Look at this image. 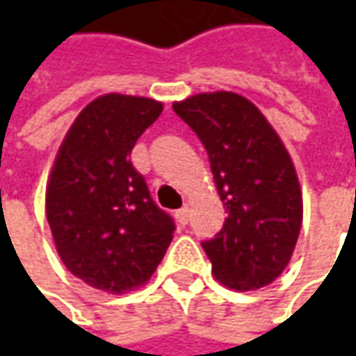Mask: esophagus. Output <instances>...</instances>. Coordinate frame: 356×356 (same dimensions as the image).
Wrapping results in <instances>:
<instances>
[{
    "instance_id": "obj_1",
    "label": "esophagus",
    "mask_w": 356,
    "mask_h": 356,
    "mask_svg": "<svg viewBox=\"0 0 356 356\" xmlns=\"http://www.w3.org/2000/svg\"><path fill=\"white\" fill-rule=\"evenodd\" d=\"M188 212H190V210L184 206V208H180L178 212L174 213V218H176V222H178L180 226H186V224H188Z\"/></svg>"
}]
</instances>
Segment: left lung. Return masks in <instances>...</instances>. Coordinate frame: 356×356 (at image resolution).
Instances as JSON below:
<instances>
[{
  "mask_svg": "<svg viewBox=\"0 0 356 356\" xmlns=\"http://www.w3.org/2000/svg\"><path fill=\"white\" fill-rule=\"evenodd\" d=\"M172 108L204 144L227 213L224 227L202 241L213 277L236 291L266 287L289 264L303 222L289 152L259 108L236 92H202Z\"/></svg>",
  "mask_w": 356,
  "mask_h": 356,
  "instance_id": "1",
  "label": "left lung"
}]
</instances>
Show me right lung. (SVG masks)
Returning <instances> with one entry per match:
<instances>
[{"instance_id":"right-lung-1","label":"right lung","mask_w":356,"mask_h":356,"mask_svg":"<svg viewBox=\"0 0 356 356\" xmlns=\"http://www.w3.org/2000/svg\"><path fill=\"white\" fill-rule=\"evenodd\" d=\"M162 103L104 95L69 129L49 176L45 212L65 267L95 289L127 293L152 277L174 234L130 152Z\"/></svg>"}]
</instances>
